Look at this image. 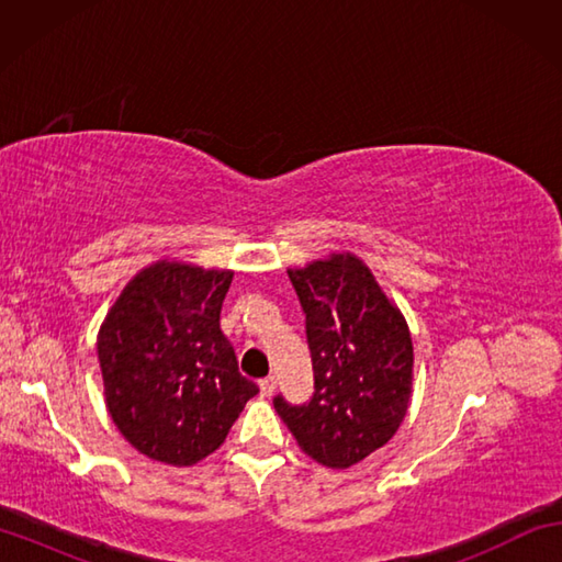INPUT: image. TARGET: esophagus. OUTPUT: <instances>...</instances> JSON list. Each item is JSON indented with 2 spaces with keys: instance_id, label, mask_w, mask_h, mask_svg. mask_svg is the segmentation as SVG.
Instances as JSON below:
<instances>
[{
  "instance_id": "obj_1",
  "label": "esophagus",
  "mask_w": 562,
  "mask_h": 562,
  "mask_svg": "<svg viewBox=\"0 0 562 562\" xmlns=\"http://www.w3.org/2000/svg\"><path fill=\"white\" fill-rule=\"evenodd\" d=\"M258 386H260L262 396H272V391H274V386H278V381H274V376H266V379L258 381Z\"/></svg>"
}]
</instances>
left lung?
Wrapping results in <instances>:
<instances>
[{
    "label": "left lung",
    "mask_w": 562,
    "mask_h": 562,
    "mask_svg": "<svg viewBox=\"0 0 562 562\" xmlns=\"http://www.w3.org/2000/svg\"><path fill=\"white\" fill-rule=\"evenodd\" d=\"M288 272L306 316L314 393L302 405L274 396V411L304 453L328 469H350L384 447L408 411L411 330L352 254Z\"/></svg>",
    "instance_id": "8db88e82"
}]
</instances>
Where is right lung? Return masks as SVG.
I'll list each match as a JSON object with an SVG mask.
<instances>
[{
    "instance_id": "1",
    "label": "right lung",
    "mask_w": 562,
    "mask_h": 562,
    "mask_svg": "<svg viewBox=\"0 0 562 562\" xmlns=\"http://www.w3.org/2000/svg\"><path fill=\"white\" fill-rule=\"evenodd\" d=\"M232 278V270L159 260L127 282L99 330L109 413L154 461L205 459L258 393L220 328Z\"/></svg>"
}]
</instances>
